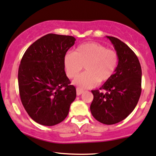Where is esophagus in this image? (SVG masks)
<instances>
[{"mask_svg":"<svg viewBox=\"0 0 156 156\" xmlns=\"http://www.w3.org/2000/svg\"><path fill=\"white\" fill-rule=\"evenodd\" d=\"M76 95H78V96L82 95V94L84 93V90L80 89V88H79V87L76 88Z\"/></svg>","mask_w":156,"mask_h":156,"instance_id":"1","label":"esophagus"}]
</instances>
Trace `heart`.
Instances as JSON below:
<instances>
[{
    "label": "heart",
    "mask_w": 156,
    "mask_h": 156,
    "mask_svg": "<svg viewBox=\"0 0 156 156\" xmlns=\"http://www.w3.org/2000/svg\"><path fill=\"white\" fill-rule=\"evenodd\" d=\"M119 55L115 51L107 49L101 43L90 42L81 44L74 52H67L63 57L66 76L72 79L83 69L84 72L73 80L80 88H90L98 82H108L116 72Z\"/></svg>",
    "instance_id": "obj_1"
}]
</instances>
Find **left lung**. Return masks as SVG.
Masks as SVG:
<instances>
[{"instance_id": "obj_1", "label": "left lung", "mask_w": 156, "mask_h": 156, "mask_svg": "<svg viewBox=\"0 0 156 156\" xmlns=\"http://www.w3.org/2000/svg\"><path fill=\"white\" fill-rule=\"evenodd\" d=\"M119 55V64L112 78L100 90H92L93 101L90 111L96 120L104 124H114L126 119L139 101L141 94L142 69L133 51L118 38L106 36Z\"/></svg>"}]
</instances>
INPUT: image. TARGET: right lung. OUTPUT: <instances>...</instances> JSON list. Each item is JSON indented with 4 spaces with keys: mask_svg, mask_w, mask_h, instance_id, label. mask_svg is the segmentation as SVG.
Segmentation results:
<instances>
[{
    "mask_svg": "<svg viewBox=\"0 0 156 156\" xmlns=\"http://www.w3.org/2000/svg\"><path fill=\"white\" fill-rule=\"evenodd\" d=\"M72 36L48 34L32 43L19 67L20 98L34 122L53 126L63 122L76 98V88L70 84L63 57L74 45Z\"/></svg>",
    "mask_w": 156,
    "mask_h": 156,
    "instance_id": "obj_1",
    "label": "right lung"
}]
</instances>
